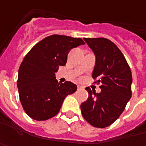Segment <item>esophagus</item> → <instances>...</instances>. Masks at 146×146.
<instances>
[{
    "instance_id": "esophagus-1",
    "label": "esophagus",
    "mask_w": 146,
    "mask_h": 146,
    "mask_svg": "<svg viewBox=\"0 0 146 146\" xmlns=\"http://www.w3.org/2000/svg\"><path fill=\"white\" fill-rule=\"evenodd\" d=\"M82 87L81 86H78V90H80V89H82Z\"/></svg>"
}]
</instances>
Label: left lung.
<instances>
[{"label": "left lung", "mask_w": 146, "mask_h": 146, "mask_svg": "<svg viewBox=\"0 0 146 146\" xmlns=\"http://www.w3.org/2000/svg\"><path fill=\"white\" fill-rule=\"evenodd\" d=\"M95 55L92 78L100 84V93L89 87V97L81 104L84 119L96 128L110 126L122 114L132 96V73L118 47L105 38H84Z\"/></svg>", "instance_id": "obj_1"}]
</instances>
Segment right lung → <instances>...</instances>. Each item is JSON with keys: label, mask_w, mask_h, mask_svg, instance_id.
I'll use <instances>...</instances> for the list:
<instances>
[{"label": "right lung", "mask_w": 146, "mask_h": 146, "mask_svg": "<svg viewBox=\"0 0 146 146\" xmlns=\"http://www.w3.org/2000/svg\"><path fill=\"white\" fill-rule=\"evenodd\" d=\"M82 44L81 38L52 35L26 55L18 69L17 85L22 106L31 118L38 121L52 118L65 97L77 90L71 82H58L55 73L65 65L69 51Z\"/></svg>", "instance_id": "obj_1"}]
</instances>
